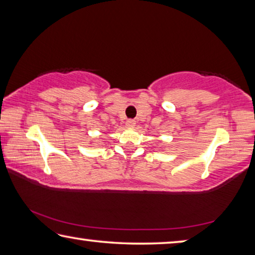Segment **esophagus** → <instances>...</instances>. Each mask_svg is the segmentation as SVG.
I'll return each instance as SVG.
<instances>
[{
    "mask_svg": "<svg viewBox=\"0 0 255 255\" xmlns=\"http://www.w3.org/2000/svg\"><path fill=\"white\" fill-rule=\"evenodd\" d=\"M126 125H127V127H129V128H133V127H135V125H136V122H135V120H132V119H128L126 122Z\"/></svg>",
    "mask_w": 255,
    "mask_h": 255,
    "instance_id": "34e87169",
    "label": "esophagus"
}]
</instances>
